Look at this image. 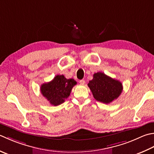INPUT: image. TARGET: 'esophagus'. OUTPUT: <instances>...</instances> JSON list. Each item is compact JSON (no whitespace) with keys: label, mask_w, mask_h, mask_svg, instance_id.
<instances>
[{"label":"esophagus","mask_w":154,"mask_h":154,"mask_svg":"<svg viewBox=\"0 0 154 154\" xmlns=\"http://www.w3.org/2000/svg\"><path fill=\"white\" fill-rule=\"evenodd\" d=\"M79 83H80L81 85H84V84H85V81L84 79H81V80L79 81Z\"/></svg>","instance_id":"obj_1"}]
</instances>
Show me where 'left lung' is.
Returning <instances> with one entry per match:
<instances>
[{
    "label": "left lung",
    "instance_id": "1",
    "mask_svg": "<svg viewBox=\"0 0 154 154\" xmlns=\"http://www.w3.org/2000/svg\"><path fill=\"white\" fill-rule=\"evenodd\" d=\"M93 97L103 103H110L117 99L122 92V83L101 72L93 74V78L88 83Z\"/></svg>",
    "mask_w": 154,
    "mask_h": 154
}]
</instances>
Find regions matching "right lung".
I'll list each match as a JSON object with an SVG mask.
<instances>
[{"label":"right lung","instance_id":"right-lung-1","mask_svg":"<svg viewBox=\"0 0 154 154\" xmlns=\"http://www.w3.org/2000/svg\"><path fill=\"white\" fill-rule=\"evenodd\" d=\"M76 84L73 79H66L64 75H57L50 82L41 85V92L51 105L57 106L69 97Z\"/></svg>","mask_w":154,"mask_h":154}]
</instances>
